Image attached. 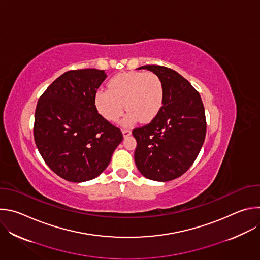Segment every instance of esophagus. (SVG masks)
Here are the masks:
<instances>
[{
    "mask_svg": "<svg viewBox=\"0 0 260 260\" xmlns=\"http://www.w3.org/2000/svg\"><path fill=\"white\" fill-rule=\"evenodd\" d=\"M122 135H123V137H124V138H126V137H128V136H131V135H132V131H131V129L123 128V129H122Z\"/></svg>",
    "mask_w": 260,
    "mask_h": 260,
    "instance_id": "1",
    "label": "esophagus"
}]
</instances>
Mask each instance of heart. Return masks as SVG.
<instances>
[{
  "instance_id": "obj_1",
  "label": "heart",
  "mask_w": 260,
  "mask_h": 260,
  "mask_svg": "<svg viewBox=\"0 0 260 260\" xmlns=\"http://www.w3.org/2000/svg\"><path fill=\"white\" fill-rule=\"evenodd\" d=\"M164 100V84L156 74L127 72L111 79L109 89L96 90L94 106L98 112L109 121L117 120L126 107L129 111L122 122L128 125L138 119L142 122L152 120L159 113Z\"/></svg>"
}]
</instances>
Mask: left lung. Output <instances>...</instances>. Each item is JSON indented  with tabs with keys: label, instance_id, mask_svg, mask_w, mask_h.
<instances>
[{
	"label": "left lung",
	"instance_id": "1",
	"mask_svg": "<svg viewBox=\"0 0 260 260\" xmlns=\"http://www.w3.org/2000/svg\"><path fill=\"white\" fill-rule=\"evenodd\" d=\"M160 78L165 100L149 124L135 128V162L150 180L167 182L182 176L197 159L206 137L205 108L200 93L176 71L155 64L138 68Z\"/></svg>",
	"mask_w": 260,
	"mask_h": 260
}]
</instances>
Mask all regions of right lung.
Segmentation results:
<instances>
[{"instance_id": "add662e5", "label": "right lung", "mask_w": 260, "mask_h": 260, "mask_svg": "<svg viewBox=\"0 0 260 260\" xmlns=\"http://www.w3.org/2000/svg\"><path fill=\"white\" fill-rule=\"evenodd\" d=\"M104 70L63 73L40 96L35 112L34 138L46 165L70 182L98 177L121 143V131L94 106V94L106 79Z\"/></svg>"}]
</instances>
